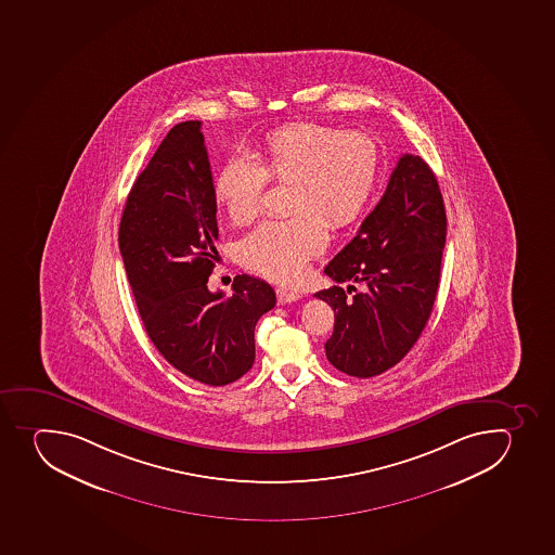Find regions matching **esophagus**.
I'll return each mask as SVG.
<instances>
[{"mask_svg": "<svg viewBox=\"0 0 555 555\" xmlns=\"http://www.w3.org/2000/svg\"><path fill=\"white\" fill-rule=\"evenodd\" d=\"M301 296L296 293V291L284 289V287H279L276 289V300H279L280 306H285V304H291V301L300 300Z\"/></svg>", "mask_w": 555, "mask_h": 555, "instance_id": "obj_1", "label": "esophagus"}]
</instances>
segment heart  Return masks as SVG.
<instances>
[{"label": "heart", "mask_w": 555, "mask_h": 555, "mask_svg": "<svg viewBox=\"0 0 555 555\" xmlns=\"http://www.w3.org/2000/svg\"><path fill=\"white\" fill-rule=\"evenodd\" d=\"M379 143L366 132L296 121L270 132L262 143V165L233 156L217 176V199L230 221L248 224L259 216L268 180L291 183L289 211L266 221L238 244L244 268L279 282L300 279L307 262L327 246V222H354L379 181Z\"/></svg>", "instance_id": "b5f03b06"}]
</instances>
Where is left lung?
Instances as JSON below:
<instances>
[{
	"mask_svg": "<svg viewBox=\"0 0 555 555\" xmlns=\"http://www.w3.org/2000/svg\"><path fill=\"white\" fill-rule=\"evenodd\" d=\"M446 208L437 178L421 156L402 154L379 203L358 235L328 262L336 282L317 298L334 309L327 359L352 377H374L410 352L437 298ZM341 281L363 284L352 299Z\"/></svg>",
	"mask_w": 555,
	"mask_h": 555,
	"instance_id": "left-lung-1",
	"label": "left lung"
}]
</instances>
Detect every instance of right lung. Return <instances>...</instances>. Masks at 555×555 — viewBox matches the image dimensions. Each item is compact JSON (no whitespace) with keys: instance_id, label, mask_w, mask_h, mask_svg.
I'll use <instances>...</instances> for the list:
<instances>
[{"instance_id":"1","label":"right lung","mask_w":555,"mask_h":555,"mask_svg":"<svg viewBox=\"0 0 555 555\" xmlns=\"http://www.w3.org/2000/svg\"><path fill=\"white\" fill-rule=\"evenodd\" d=\"M216 189L199 120L159 143L127 196L118 246L143 327L175 369L205 385L241 379L255 361V325L276 304L264 280L238 275L233 295L208 291Z\"/></svg>"}]
</instances>
